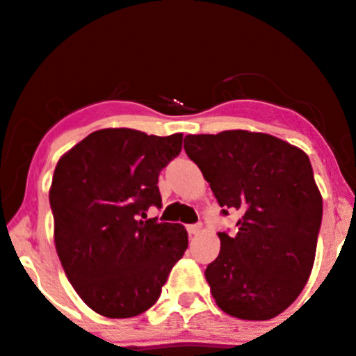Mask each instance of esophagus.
I'll return each instance as SVG.
<instances>
[{
    "label": "esophagus",
    "instance_id": "obj_1",
    "mask_svg": "<svg viewBox=\"0 0 356 356\" xmlns=\"http://www.w3.org/2000/svg\"><path fill=\"white\" fill-rule=\"evenodd\" d=\"M200 229H202V225H200V224H192V225L187 227V232H189L191 235H197L200 232Z\"/></svg>",
    "mask_w": 356,
    "mask_h": 356
}]
</instances>
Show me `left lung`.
I'll use <instances>...</instances> for the list:
<instances>
[{
    "label": "left lung",
    "mask_w": 356,
    "mask_h": 356,
    "mask_svg": "<svg viewBox=\"0 0 356 356\" xmlns=\"http://www.w3.org/2000/svg\"><path fill=\"white\" fill-rule=\"evenodd\" d=\"M184 149L222 207L238 211L237 232H219L220 254L205 268L220 310L268 320L300 295L314 267L323 204L310 159L262 132L186 136Z\"/></svg>",
    "instance_id": "obj_1"
}]
</instances>
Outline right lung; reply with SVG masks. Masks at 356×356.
I'll return each instance as SVG.
<instances>
[{"label": "right lung", "instance_id": "right-lung-1", "mask_svg": "<svg viewBox=\"0 0 356 356\" xmlns=\"http://www.w3.org/2000/svg\"><path fill=\"white\" fill-rule=\"evenodd\" d=\"M182 149V134L101 129L59 159L49 191L54 243L67 280L108 318L151 308L186 252L181 224L147 219L161 207L157 181Z\"/></svg>", "mask_w": 356, "mask_h": 356}]
</instances>
